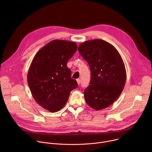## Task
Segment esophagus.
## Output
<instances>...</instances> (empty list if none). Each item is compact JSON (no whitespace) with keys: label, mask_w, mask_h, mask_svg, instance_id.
Masks as SVG:
<instances>
[{"label":"esophagus","mask_w":152,"mask_h":152,"mask_svg":"<svg viewBox=\"0 0 152 152\" xmlns=\"http://www.w3.org/2000/svg\"><path fill=\"white\" fill-rule=\"evenodd\" d=\"M76 81H77V84H78V85H79V84H80V79H76Z\"/></svg>","instance_id":"34e87169"}]
</instances>
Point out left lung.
I'll return each instance as SVG.
<instances>
[{"mask_svg":"<svg viewBox=\"0 0 152 152\" xmlns=\"http://www.w3.org/2000/svg\"><path fill=\"white\" fill-rule=\"evenodd\" d=\"M78 50L91 71L85 100L95 110L104 109L118 99L125 85L126 72L122 58L114 46L100 39L81 43Z\"/></svg>","mask_w":152,"mask_h":152,"instance_id":"left-lung-1","label":"left lung"}]
</instances>
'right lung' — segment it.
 Wrapping results in <instances>:
<instances>
[{"instance_id":"obj_1","label":"right lung","mask_w":152,"mask_h":152,"mask_svg":"<svg viewBox=\"0 0 152 152\" xmlns=\"http://www.w3.org/2000/svg\"><path fill=\"white\" fill-rule=\"evenodd\" d=\"M75 42L54 39L34 57L27 79L35 100L43 108L55 113L66 104L70 92L77 87L67 66L76 52Z\"/></svg>"}]
</instances>
